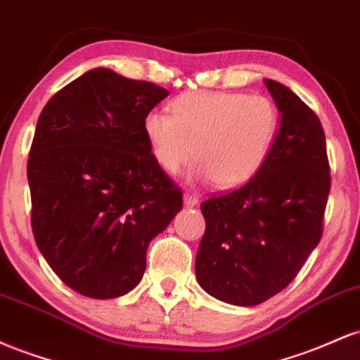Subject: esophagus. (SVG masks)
I'll use <instances>...</instances> for the list:
<instances>
[{
    "instance_id": "34e87169",
    "label": "esophagus",
    "mask_w": 360,
    "mask_h": 360,
    "mask_svg": "<svg viewBox=\"0 0 360 360\" xmlns=\"http://www.w3.org/2000/svg\"><path fill=\"white\" fill-rule=\"evenodd\" d=\"M198 196L196 194H193V193H186L184 194V205L186 206H196L198 205Z\"/></svg>"
}]
</instances>
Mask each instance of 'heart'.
Returning <instances> with one entry per match:
<instances>
[{"label":"heart","mask_w":360,"mask_h":360,"mask_svg":"<svg viewBox=\"0 0 360 360\" xmlns=\"http://www.w3.org/2000/svg\"><path fill=\"white\" fill-rule=\"evenodd\" d=\"M171 111L152 110L143 118L154 160L177 174L194 154L191 176L221 189L257 174L279 131L278 106L264 94L193 91L177 96Z\"/></svg>","instance_id":"heart-1"}]
</instances>
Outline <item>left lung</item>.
<instances>
[{
  "label": "left lung",
  "mask_w": 360,
  "mask_h": 360,
  "mask_svg": "<svg viewBox=\"0 0 360 360\" xmlns=\"http://www.w3.org/2000/svg\"><path fill=\"white\" fill-rule=\"evenodd\" d=\"M264 82L281 113L266 164L242 188L201 203L196 279L235 307L264 303L296 278L323 233L330 193L320 120L284 84Z\"/></svg>",
  "instance_id": "left-lung-1"
}]
</instances>
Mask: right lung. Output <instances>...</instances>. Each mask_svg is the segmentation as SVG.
<instances>
[{
  "mask_svg": "<svg viewBox=\"0 0 360 360\" xmlns=\"http://www.w3.org/2000/svg\"><path fill=\"white\" fill-rule=\"evenodd\" d=\"M169 94L96 68L49 100L28 155L32 230L64 284L110 300L142 279L147 247L183 210L152 157L143 118Z\"/></svg>",
  "mask_w": 360,
  "mask_h": 360,
  "instance_id": "right-lung-1",
  "label": "right lung"
}]
</instances>
